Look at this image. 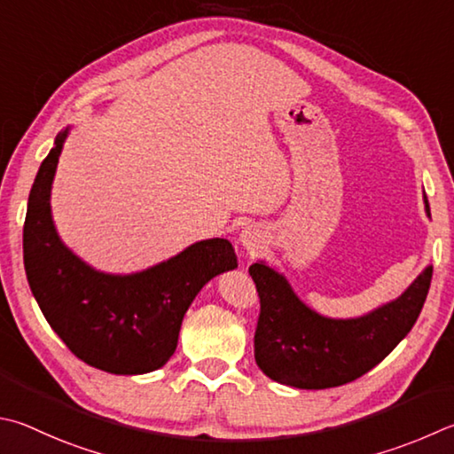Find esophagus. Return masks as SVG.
<instances>
[{
    "mask_svg": "<svg viewBox=\"0 0 454 454\" xmlns=\"http://www.w3.org/2000/svg\"><path fill=\"white\" fill-rule=\"evenodd\" d=\"M240 244L242 248L248 250L250 254H258L263 246V232L255 224L246 226L240 232Z\"/></svg>",
    "mask_w": 454,
    "mask_h": 454,
    "instance_id": "esophagus-1",
    "label": "esophagus"
}]
</instances>
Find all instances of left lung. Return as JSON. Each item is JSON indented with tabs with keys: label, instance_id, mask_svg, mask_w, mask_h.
<instances>
[{
	"label": "left lung",
	"instance_id": "8db88e82",
	"mask_svg": "<svg viewBox=\"0 0 454 454\" xmlns=\"http://www.w3.org/2000/svg\"><path fill=\"white\" fill-rule=\"evenodd\" d=\"M423 202L431 218L425 194ZM248 271L260 295L255 364L271 381L295 389L340 387L381 364L415 325L433 278L428 263L399 298L343 319L309 308L268 262H254Z\"/></svg>",
	"mask_w": 454,
	"mask_h": 454
}]
</instances>
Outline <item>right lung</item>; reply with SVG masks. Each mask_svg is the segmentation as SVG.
Listing matches in <instances>:
<instances>
[{"label": "right lung", "instance_id": "1", "mask_svg": "<svg viewBox=\"0 0 454 454\" xmlns=\"http://www.w3.org/2000/svg\"><path fill=\"white\" fill-rule=\"evenodd\" d=\"M55 137L27 200L23 263L41 311L75 356L106 373L143 375L176 351L180 325L212 278L238 268L234 246L210 238L151 268L109 274L87 263L61 240L51 212L53 180L71 133Z\"/></svg>", "mask_w": 454, "mask_h": 454}]
</instances>
